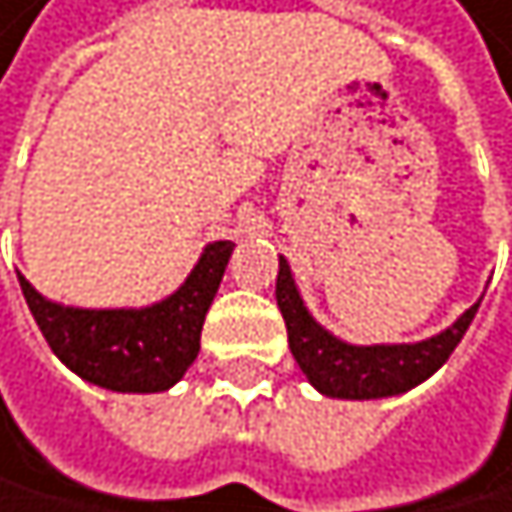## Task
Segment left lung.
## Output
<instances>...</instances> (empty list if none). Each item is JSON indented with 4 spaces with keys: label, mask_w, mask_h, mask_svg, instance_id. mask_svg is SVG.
<instances>
[{
    "label": "left lung",
    "mask_w": 512,
    "mask_h": 512,
    "mask_svg": "<svg viewBox=\"0 0 512 512\" xmlns=\"http://www.w3.org/2000/svg\"><path fill=\"white\" fill-rule=\"evenodd\" d=\"M276 304L282 310L288 328V347L294 362L301 365L307 381L331 399H384L408 393L424 384L430 375L445 365L467 334L479 301L464 310L448 328L427 341L415 344H347L338 334L322 328L307 310L298 285H294L291 267L279 258L276 276Z\"/></svg>",
    "instance_id": "obj_1"
}]
</instances>
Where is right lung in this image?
<instances>
[{
  "mask_svg": "<svg viewBox=\"0 0 512 512\" xmlns=\"http://www.w3.org/2000/svg\"><path fill=\"white\" fill-rule=\"evenodd\" d=\"M233 242H208L178 291L150 307H64L39 294L27 276L21 291L48 347L70 371L113 393H162L199 356L205 313L218 294Z\"/></svg>",
  "mask_w": 512,
  "mask_h": 512,
  "instance_id": "right-lung-1",
  "label": "right lung"
}]
</instances>
